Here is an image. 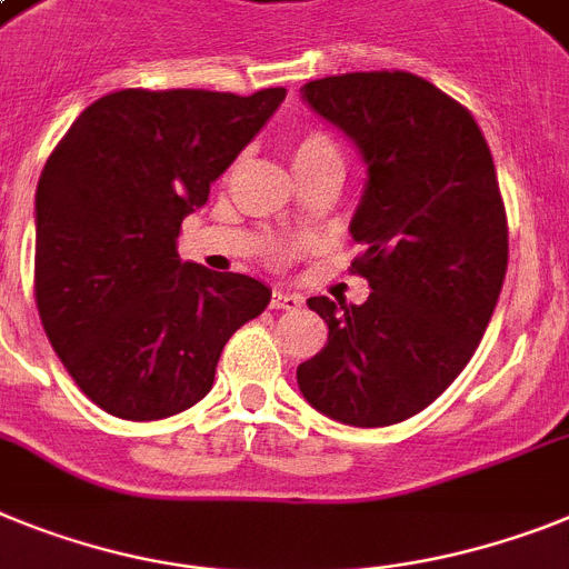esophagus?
Returning a JSON list of instances; mask_svg holds the SVG:
<instances>
[{
    "instance_id": "1",
    "label": "esophagus",
    "mask_w": 569,
    "mask_h": 569,
    "mask_svg": "<svg viewBox=\"0 0 569 569\" xmlns=\"http://www.w3.org/2000/svg\"><path fill=\"white\" fill-rule=\"evenodd\" d=\"M300 295H292V292H283V289H274V295H271V309H300Z\"/></svg>"
}]
</instances>
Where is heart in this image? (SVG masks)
<instances>
[{"mask_svg":"<svg viewBox=\"0 0 569 569\" xmlns=\"http://www.w3.org/2000/svg\"><path fill=\"white\" fill-rule=\"evenodd\" d=\"M315 156H341L338 144L323 130H309L295 141L292 147V161L315 159Z\"/></svg>","mask_w":569,"mask_h":569,"instance_id":"b5f03b06","label":"heart"}]
</instances>
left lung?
Listing matches in <instances>:
<instances>
[{
  "mask_svg": "<svg viewBox=\"0 0 569 569\" xmlns=\"http://www.w3.org/2000/svg\"><path fill=\"white\" fill-rule=\"evenodd\" d=\"M303 98L367 161L350 271L373 292L307 300L329 338L298 367L300 393L343 425L405 422L462 373L498 303L509 226L491 150L460 100L410 71L309 80Z\"/></svg>",
  "mask_w": 569,
  "mask_h": 569,
  "instance_id": "8db88e82",
  "label": "left lung"
}]
</instances>
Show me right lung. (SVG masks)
Here are the masks:
<instances>
[{
	"label": "right lung",
	"mask_w": 569,
	"mask_h": 569,
	"mask_svg": "<svg viewBox=\"0 0 569 569\" xmlns=\"http://www.w3.org/2000/svg\"><path fill=\"white\" fill-rule=\"evenodd\" d=\"M283 98L121 89L51 150L33 298L69 376L112 417L150 422L199 402L228 338L269 307L260 280L181 262L176 240Z\"/></svg>",
	"instance_id": "1"
}]
</instances>
